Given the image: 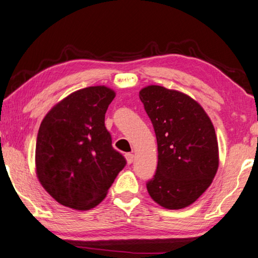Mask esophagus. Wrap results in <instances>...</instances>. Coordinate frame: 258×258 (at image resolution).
Masks as SVG:
<instances>
[{
	"label": "esophagus",
	"mask_w": 258,
	"mask_h": 258,
	"mask_svg": "<svg viewBox=\"0 0 258 258\" xmlns=\"http://www.w3.org/2000/svg\"><path fill=\"white\" fill-rule=\"evenodd\" d=\"M125 159H126V162H127V164L133 163V161H134V154H131V153L125 154Z\"/></svg>",
	"instance_id": "esophagus-1"
}]
</instances>
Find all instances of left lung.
I'll use <instances>...</instances> for the list:
<instances>
[{
	"instance_id": "1",
	"label": "left lung",
	"mask_w": 258,
	"mask_h": 258,
	"mask_svg": "<svg viewBox=\"0 0 258 258\" xmlns=\"http://www.w3.org/2000/svg\"><path fill=\"white\" fill-rule=\"evenodd\" d=\"M158 142V168L146 184L156 204L179 210L209 188L219 166L214 124L197 100L162 86L140 90Z\"/></svg>"
}]
</instances>
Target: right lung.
<instances>
[{
	"label": "right lung",
	"instance_id": "obj_1",
	"mask_svg": "<svg viewBox=\"0 0 258 258\" xmlns=\"http://www.w3.org/2000/svg\"><path fill=\"white\" fill-rule=\"evenodd\" d=\"M115 96L103 85L76 90L42 119L35 144V173L60 205L75 210L95 208L125 166L105 127V113Z\"/></svg>",
	"mask_w": 258,
	"mask_h": 258
}]
</instances>
